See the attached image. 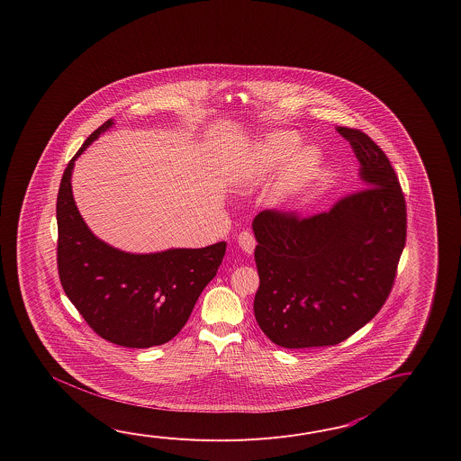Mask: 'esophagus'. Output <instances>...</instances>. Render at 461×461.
Listing matches in <instances>:
<instances>
[{"label":"esophagus","mask_w":461,"mask_h":461,"mask_svg":"<svg viewBox=\"0 0 461 461\" xmlns=\"http://www.w3.org/2000/svg\"><path fill=\"white\" fill-rule=\"evenodd\" d=\"M237 244H239V247H240L244 252H247V254H252L257 242H255L254 235L244 230V232H240V234L237 235Z\"/></svg>","instance_id":"1"}]
</instances>
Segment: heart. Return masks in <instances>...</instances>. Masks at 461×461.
<instances>
[{"label":"heart","instance_id":"obj_1","mask_svg":"<svg viewBox=\"0 0 461 461\" xmlns=\"http://www.w3.org/2000/svg\"><path fill=\"white\" fill-rule=\"evenodd\" d=\"M300 137L294 131H275L255 143L244 163L235 169L232 185L239 193H250L285 161L274 183L275 199H285L300 191L313 177L320 165V155L314 148L300 147Z\"/></svg>","mask_w":461,"mask_h":461}]
</instances>
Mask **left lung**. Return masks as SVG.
Instances as JSON below:
<instances>
[{"label":"left lung","mask_w":461,"mask_h":461,"mask_svg":"<svg viewBox=\"0 0 461 461\" xmlns=\"http://www.w3.org/2000/svg\"><path fill=\"white\" fill-rule=\"evenodd\" d=\"M359 161L364 189L298 219L262 211L252 222L257 323L288 349L334 346L369 323L391 294L407 209L389 158L363 131L336 127Z\"/></svg>","instance_id":"obj_1"}]
</instances>
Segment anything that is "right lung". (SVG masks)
I'll return each instance as SVG.
<instances>
[{
    "label": "right lung",
    "instance_id": "1",
    "mask_svg": "<svg viewBox=\"0 0 461 461\" xmlns=\"http://www.w3.org/2000/svg\"><path fill=\"white\" fill-rule=\"evenodd\" d=\"M112 125L110 118L84 141L60 179L58 268L64 292L100 338L140 349L167 343L181 331L199 294L216 276L227 244L130 254L88 229L72 194V169Z\"/></svg>",
    "mask_w": 461,
    "mask_h": 461
}]
</instances>
